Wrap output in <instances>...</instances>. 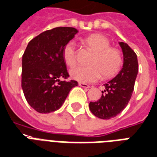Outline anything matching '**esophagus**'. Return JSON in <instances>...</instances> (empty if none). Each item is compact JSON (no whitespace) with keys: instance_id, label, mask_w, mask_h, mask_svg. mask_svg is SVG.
Instances as JSON below:
<instances>
[{"instance_id":"obj_1","label":"esophagus","mask_w":157,"mask_h":157,"mask_svg":"<svg viewBox=\"0 0 157 157\" xmlns=\"http://www.w3.org/2000/svg\"><path fill=\"white\" fill-rule=\"evenodd\" d=\"M78 85L80 87H82V88H90V86L87 84V83H78Z\"/></svg>"}]
</instances>
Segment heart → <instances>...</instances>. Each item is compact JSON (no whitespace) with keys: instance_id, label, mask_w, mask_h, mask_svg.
I'll return each instance as SVG.
<instances>
[{"instance_id":"heart-1","label":"heart","mask_w":157,"mask_h":157,"mask_svg":"<svg viewBox=\"0 0 157 157\" xmlns=\"http://www.w3.org/2000/svg\"><path fill=\"white\" fill-rule=\"evenodd\" d=\"M83 43L94 52L88 67L77 65L69 70L73 79L81 83L96 82L102 77L108 78L117 74L122 64V55L118 49L110 47V42L105 36L93 34L83 40ZM66 65L76 63V46L74 41L66 44L62 52Z\"/></svg>"}]
</instances>
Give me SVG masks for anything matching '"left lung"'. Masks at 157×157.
Wrapping results in <instances>:
<instances>
[{
	"label": "left lung",
	"mask_w": 157,
	"mask_h": 157,
	"mask_svg": "<svg viewBox=\"0 0 157 157\" xmlns=\"http://www.w3.org/2000/svg\"><path fill=\"white\" fill-rule=\"evenodd\" d=\"M123 55L122 69L108 83L104 91L96 102H89V109L94 116L101 119H110L118 115L130 101L138 73L136 53L127 43L119 42Z\"/></svg>",
	"instance_id": "obj_1"
}]
</instances>
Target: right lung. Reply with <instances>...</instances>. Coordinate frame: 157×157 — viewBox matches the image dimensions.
Instances as JSON below:
<instances>
[{
    "label": "right lung",
    "mask_w": 157,
    "mask_h": 157,
    "mask_svg": "<svg viewBox=\"0 0 157 157\" xmlns=\"http://www.w3.org/2000/svg\"><path fill=\"white\" fill-rule=\"evenodd\" d=\"M78 32L73 27H56L29 41L22 56L21 87L29 106L40 113L61 108L78 82L61 81L69 73L62 52Z\"/></svg>",
    "instance_id": "obj_1"
}]
</instances>
